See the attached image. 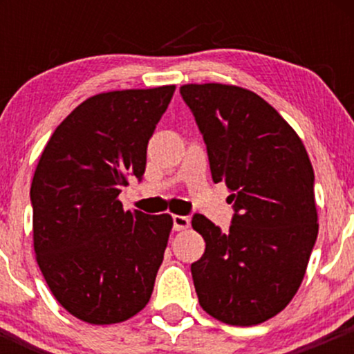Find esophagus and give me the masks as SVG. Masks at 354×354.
Wrapping results in <instances>:
<instances>
[{
	"instance_id": "obj_1",
	"label": "esophagus",
	"mask_w": 354,
	"mask_h": 354,
	"mask_svg": "<svg viewBox=\"0 0 354 354\" xmlns=\"http://www.w3.org/2000/svg\"><path fill=\"white\" fill-rule=\"evenodd\" d=\"M173 228L174 231H183L189 228V218L188 216H180V214H174L173 216Z\"/></svg>"
}]
</instances>
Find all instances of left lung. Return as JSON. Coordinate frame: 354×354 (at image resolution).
<instances>
[{"instance_id":"left-lung-1","label":"left lung","mask_w":354,"mask_h":354,"mask_svg":"<svg viewBox=\"0 0 354 354\" xmlns=\"http://www.w3.org/2000/svg\"><path fill=\"white\" fill-rule=\"evenodd\" d=\"M180 93L203 133L211 178L231 189L236 211L226 233L193 216L206 243L191 265L198 299L226 324L265 323L299 290L318 236L310 156L288 121L250 89L191 83Z\"/></svg>"}]
</instances>
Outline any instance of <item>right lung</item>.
<instances>
[{
  "label": "right lung",
  "instance_id": "obj_1",
  "mask_svg": "<svg viewBox=\"0 0 354 354\" xmlns=\"http://www.w3.org/2000/svg\"><path fill=\"white\" fill-rule=\"evenodd\" d=\"M176 86L91 96L61 121L31 183L33 246L48 288L70 315L113 324L140 313L173 228L169 214L124 211L146 149Z\"/></svg>",
  "mask_w": 354,
  "mask_h": 354
}]
</instances>
